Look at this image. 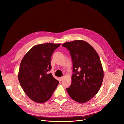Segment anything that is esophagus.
Instances as JSON below:
<instances>
[{"label": "esophagus", "mask_w": 124, "mask_h": 124, "mask_svg": "<svg viewBox=\"0 0 124 124\" xmlns=\"http://www.w3.org/2000/svg\"><path fill=\"white\" fill-rule=\"evenodd\" d=\"M63 79V77L60 78V81H62Z\"/></svg>", "instance_id": "34e87169"}]
</instances>
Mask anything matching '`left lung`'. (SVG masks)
Wrapping results in <instances>:
<instances>
[{
    "mask_svg": "<svg viewBox=\"0 0 124 124\" xmlns=\"http://www.w3.org/2000/svg\"><path fill=\"white\" fill-rule=\"evenodd\" d=\"M70 51L73 62L72 83L66 90L73 100L84 103L99 91L103 78V71L99 55L94 48L82 40L64 43Z\"/></svg>",
    "mask_w": 124,
    "mask_h": 124,
    "instance_id": "obj_1",
    "label": "left lung"
}]
</instances>
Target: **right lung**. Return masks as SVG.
<instances>
[{
  "mask_svg": "<svg viewBox=\"0 0 124 124\" xmlns=\"http://www.w3.org/2000/svg\"><path fill=\"white\" fill-rule=\"evenodd\" d=\"M60 46L52 43L35 46L21 61L18 79L25 93L35 102L48 101L59 83L48 72L51 69V55Z\"/></svg>",
  "mask_w": 124,
  "mask_h": 124,
  "instance_id": "1",
  "label": "right lung"
}]
</instances>
